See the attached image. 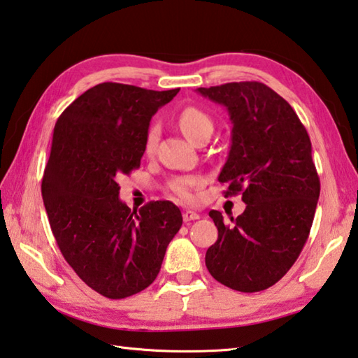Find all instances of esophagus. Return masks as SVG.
Listing matches in <instances>:
<instances>
[{"label": "esophagus", "instance_id": "obj_1", "mask_svg": "<svg viewBox=\"0 0 358 358\" xmlns=\"http://www.w3.org/2000/svg\"><path fill=\"white\" fill-rule=\"evenodd\" d=\"M200 217V214L199 213H196V211H185L183 213V220L185 222H191V220H197Z\"/></svg>", "mask_w": 358, "mask_h": 358}]
</instances>
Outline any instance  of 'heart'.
<instances>
[{"label": "heart", "instance_id": "1", "mask_svg": "<svg viewBox=\"0 0 358 358\" xmlns=\"http://www.w3.org/2000/svg\"><path fill=\"white\" fill-rule=\"evenodd\" d=\"M178 125L181 131L191 142H196L203 136L205 133H213V120L206 113L201 111L199 108L189 106L183 109L178 115ZM158 141V128L152 127L148 129L147 138H145V153H153L155 147H157ZM200 185V178L197 177H178L172 180L171 189L177 194L181 199H191L192 196V187Z\"/></svg>", "mask_w": 358, "mask_h": 358}]
</instances>
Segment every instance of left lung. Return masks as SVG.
I'll return each instance as SVG.
<instances>
[{
    "label": "left lung",
    "mask_w": 358,
    "mask_h": 358,
    "mask_svg": "<svg viewBox=\"0 0 358 358\" xmlns=\"http://www.w3.org/2000/svg\"><path fill=\"white\" fill-rule=\"evenodd\" d=\"M197 92L225 106L231 145L217 180L227 196L243 192L233 224L210 211L217 241L206 250L210 274L225 287L257 292L272 287L301 255L313 224L320 177L311 142L287 100L263 83H227Z\"/></svg>",
    "instance_id": "left-lung-1"
}]
</instances>
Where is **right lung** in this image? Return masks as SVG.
Listing matches in <instances>:
<instances>
[{"label":"right lung","mask_w":358,"mask_h":358,"mask_svg":"<svg viewBox=\"0 0 358 358\" xmlns=\"http://www.w3.org/2000/svg\"><path fill=\"white\" fill-rule=\"evenodd\" d=\"M178 90L101 83L55 125L42 180L51 231L78 277L105 297L123 299L152 285L183 224L169 200L128 208L117 183L141 166L152 117Z\"/></svg>","instance_id":"add662e5"}]
</instances>
